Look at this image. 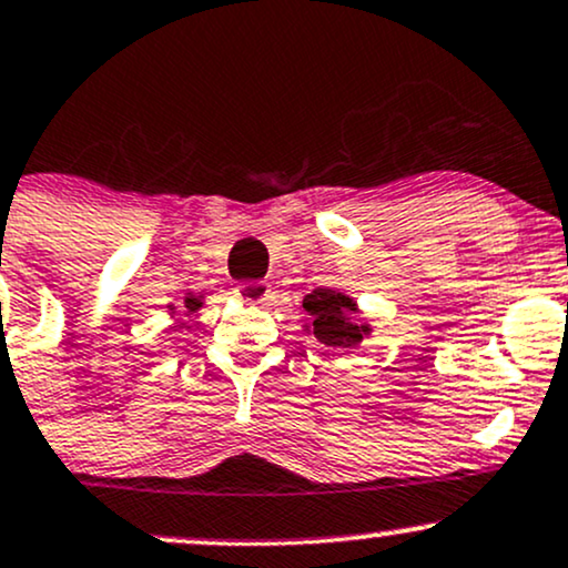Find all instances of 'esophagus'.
Returning a JSON list of instances; mask_svg holds the SVG:
<instances>
[{
	"mask_svg": "<svg viewBox=\"0 0 568 568\" xmlns=\"http://www.w3.org/2000/svg\"><path fill=\"white\" fill-rule=\"evenodd\" d=\"M236 298L240 302H251V304H266L272 298V288L270 283H261V280H247V283L236 285Z\"/></svg>",
	"mask_w": 568,
	"mask_h": 568,
	"instance_id": "1",
	"label": "esophagus"
}]
</instances>
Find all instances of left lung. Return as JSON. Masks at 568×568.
I'll use <instances>...</instances> for the list:
<instances>
[{
    "label": "left lung",
    "instance_id": "left-lung-1",
    "mask_svg": "<svg viewBox=\"0 0 568 568\" xmlns=\"http://www.w3.org/2000/svg\"><path fill=\"white\" fill-rule=\"evenodd\" d=\"M304 310L310 315L304 332L313 334L326 347L353 351L372 334L369 323L355 321V315H358L355 298L334 288H315L313 294L304 296Z\"/></svg>",
    "mask_w": 568,
    "mask_h": 568
}]
</instances>
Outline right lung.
<instances>
[{
  "instance_id": "1",
  "label": "right lung",
  "mask_w": 568,
  "mask_h": 568,
  "mask_svg": "<svg viewBox=\"0 0 568 568\" xmlns=\"http://www.w3.org/2000/svg\"><path fill=\"white\" fill-rule=\"evenodd\" d=\"M183 304H185V310H189V313H196V310L202 307V296H193V294H191V296H185V302H183ZM170 310H174L172 304H170Z\"/></svg>"
}]
</instances>
